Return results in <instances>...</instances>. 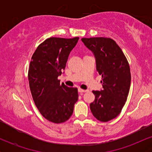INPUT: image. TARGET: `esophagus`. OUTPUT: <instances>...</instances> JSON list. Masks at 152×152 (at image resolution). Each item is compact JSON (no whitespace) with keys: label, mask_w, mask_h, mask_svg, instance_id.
<instances>
[{"label":"esophagus","mask_w":152,"mask_h":152,"mask_svg":"<svg viewBox=\"0 0 152 152\" xmlns=\"http://www.w3.org/2000/svg\"><path fill=\"white\" fill-rule=\"evenodd\" d=\"M78 92H79V93H81V94L85 93V92L88 91H87V90H83V89H81V88H78Z\"/></svg>","instance_id":"esophagus-1"}]
</instances>
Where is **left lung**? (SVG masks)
<instances>
[{"mask_svg": "<svg viewBox=\"0 0 152 152\" xmlns=\"http://www.w3.org/2000/svg\"><path fill=\"white\" fill-rule=\"evenodd\" d=\"M81 41L93 52L96 71L102 76L103 89L93 91L95 100L90 104L94 116L106 122L121 113L131 84L128 61L121 48L110 38H83Z\"/></svg>", "mask_w": 152, "mask_h": 152, "instance_id": "1", "label": "left lung"}]
</instances>
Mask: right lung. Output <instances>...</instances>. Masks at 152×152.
<instances>
[{"label":"right lung","instance_id":"add662e5","mask_svg":"<svg viewBox=\"0 0 152 152\" xmlns=\"http://www.w3.org/2000/svg\"><path fill=\"white\" fill-rule=\"evenodd\" d=\"M78 38H47L31 58L28 81L33 99L43 117L53 123L67 121L78 101L77 88L61 83L58 76L65 69L69 53Z\"/></svg>","mask_w":152,"mask_h":152}]
</instances>
